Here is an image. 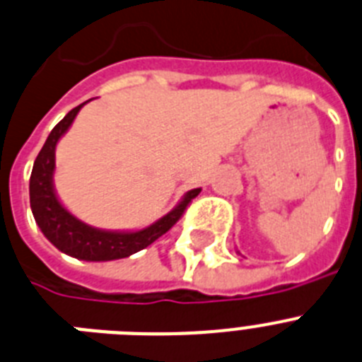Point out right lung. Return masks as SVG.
<instances>
[{
	"instance_id": "add662e5",
	"label": "right lung",
	"mask_w": 362,
	"mask_h": 362,
	"mask_svg": "<svg viewBox=\"0 0 362 362\" xmlns=\"http://www.w3.org/2000/svg\"><path fill=\"white\" fill-rule=\"evenodd\" d=\"M84 104L71 110L52 128L47 141L34 160L29 181L30 209H33V216L43 236L47 238L58 251L86 262H110L128 258L144 247L151 245L157 238H160L166 230L174 227L175 221L183 216L188 203L202 192V188L188 190L183 199L168 214L141 230H104V228H95L75 218L58 199L52 175H54V166H57L54 165V151H57L58 141L71 128L75 117L78 115L80 107Z\"/></svg>"
}]
</instances>
